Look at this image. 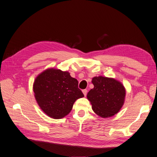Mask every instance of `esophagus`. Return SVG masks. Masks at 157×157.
I'll return each instance as SVG.
<instances>
[{"label":"esophagus","mask_w":157,"mask_h":157,"mask_svg":"<svg viewBox=\"0 0 157 157\" xmlns=\"http://www.w3.org/2000/svg\"><path fill=\"white\" fill-rule=\"evenodd\" d=\"M82 92H83V94L84 95H85V96L87 95V90H83Z\"/></svg>","instance_id":"esophagus-1"}]
</instances>
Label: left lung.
Masks as SVG:
<instances>
[{
  "label": "left lung",
  "instance_id": "8db88e82",
  "mask_svg": "<svg viewBox=\"0 0 157 157\" xmlns=\"http://www.w3.org/2000/svg\"><path fill=\"white\" fill-rule=\"evenodd\" d=\"M94 87L87 95L95 113L103 118L117 113L122 107L125 90L119 82L103 76L92 79Z\"/></svg>",
  "mask_w": 157,
  "mask_h": 157
}]
</instances>
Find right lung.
I'll list each match as a JSON object with an SVG mask.
<instances>
[{
    "label": "right lung",
    "mask_w": 157,
    "mask_h": 157,
    "mask_svg": "<svg viewBox=\"0 0 157 157\" xmlns=\"http://www.w3.org/2000/svg\"><path fill=\"white\" fill-rule=\"evenodd\" d=\"M33 90L40 107L49 117L62 119L71 111L76 99L84 97L78 81L67 71L46 70L36 78Z\"/></svg>",
    "instance_id": "add662e5"
}]
</instances>
